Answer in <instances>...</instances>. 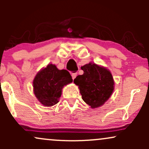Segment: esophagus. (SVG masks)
<instances>
[{
  "label": "esophagus",
  "mask_w": 149,
  "mask_h": 149,
  "mask_svg": "<svg viewBox=\"0 0 149 149\" xmlns=\"http://www.w3.org/2000/svg\"><path fill=\"white\" fill-rule=\"evenodd\" d=\"M71 76H72L73 80H74L75 78H76V76H77V73H72V74H71Z\"/></svg>",
  "instance_id": "esophagus-1"
}]
</instances>
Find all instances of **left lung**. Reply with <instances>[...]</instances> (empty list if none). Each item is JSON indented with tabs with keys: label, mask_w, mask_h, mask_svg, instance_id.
Masks as SVG:
<instances>
[{
	"label": "left lung",
	"mask_w": 149,
	"mask_h": 149,
	"mask_svg": "<svg viewBox=\"0 0 149 149\" xmlns=\"http://www.w3.org/2000/svg\"><path fill=\"white\" fill-rule=\"evenodd\" d=\"M84 71L73 80L78 85L82 99L92 108L100 107L105 103L113 91L114 81L109 70L89 63L81 67Z\"/></svg>",
	"instance_id": "8db88e82"
}]
</instances>
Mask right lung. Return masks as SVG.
<instances>
[{
    "label": "right lung",
    "instance_id": "1",
    "mask_svg": "<svg viewBox=\"0 0 149 149\" xmlns=\"http://www.w3.org/2000/svg\"><path fill=\"white\" fill-rule=\"evenodd\" d=\"M72 81L69 71L59 70L55 65L48 64L34 78V94L42 104L52 107L59 102L63 87Z\"/></svg>",
    "mask_w": 149,
    "mask_h": 149
}]
</instances>
